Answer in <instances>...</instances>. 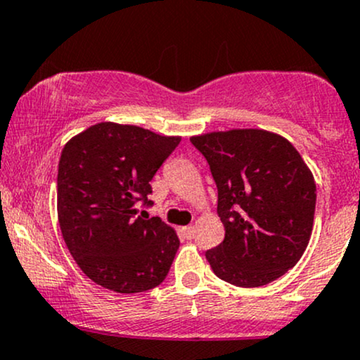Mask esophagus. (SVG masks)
I'll return each mask as SVG.
<instances>
[{
    "instance_id": "esophagus-1",
    "label": "esophagus",
    "mask_w": 360,
    "mask_h": 360,
    "mask_svg": "<svg viewBox=\"0 0 360 360\" xmlns=\"http://www.w3.org/2000/svg\"><path fill=\"white\" fill-rule=\"evenodd\" d=\"M181 232H183V235L186 238H193L194 237V226L189 225V226H183L181 229Z\"/></svg>"
}]
</instances>
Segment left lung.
<instances>
[{
  "label": "left lung",
  "mask_w": 360,
  "mask_h": 360,
  "mask_svg": "<svg viewBox=\"0 0 360 360\" xmlns=\"http://www.w3.org/2000/svg\"><path fill=\"white\" fill-rule=\"evenodd\" d=\"M218 188L225 238L206 250L218 278L259 288L281 278L307 250L315 220L316 184L292 147L274 131L232 128L193 135Z\"/></svg>",
  "instance_id": "obj_1"
}]
</instances>
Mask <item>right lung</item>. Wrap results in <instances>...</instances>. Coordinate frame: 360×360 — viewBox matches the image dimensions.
Masks as SVG:
<instances>
[{
	"instance_id": "1",
	"label": "right lung",
	"mask_w": 360,
	"mask_h": 360,
	"mask_svg": "<svg viewBox=\"0 0 360 360\" xmlns=\"http://www.w3.org/2000/svg\"><path fill=\"white\" fill-rule=\"evenodd\" d=\"M181 142L137 125L101 122L62 148L57 217L69 252L91 281L135 295L166 279L179 249L176 230L140 213L157 169Z\"/></svg>"
}]
</instances>
